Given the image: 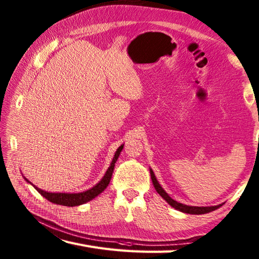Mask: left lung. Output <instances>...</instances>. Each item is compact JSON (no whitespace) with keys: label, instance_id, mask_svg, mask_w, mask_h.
<instances>
[{"label":"left lung","instance_id":"left-lung-1","mask_svg":"<svg viewBox=\"0 0 259 259\" xmlns=\"http://www.w3.org/2000/svg\"><path fill=\"white\" fill-rule=\"evenodd\" d=\"M150 175H151L152 184H153V186H155V188H156L158 194L160 195L163 199L169 203L170 206H172L174 208L178 209L179 211H183L186 213H191V214H201V213H207V212H210L212 210H216L217 208L222 206V205H218V206H211V207H195V206H187V205H184V203H180L178 201L174 200L171 197H169L167 192L162 189V187L159 185V183L156 179V176H155V174H153L151 169H150Z\"/></svg>","mask_w":259,"mask_h":259}]
</instances>
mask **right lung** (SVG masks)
<instances>
[{"label": "right lung", "instance_id": "right-lung-1", "mask_svg": "<svg viewBox=\"0 0 259 259\" xmlns=\"http://www.w3.org/2000/svg\"><path fill=\"white\" fill-rule=\"evenodd\" d=\"M122 149H123V145H121L118 148V150L115 151L113 160H112L111 164H110V167L108 168L106 175H104V177L101 179V181H99V184H97L95 187H92V188L89 190L83 191V192H79V194H64V192H48V191L37 188V187H35V186H34V188L38 191V194H41L43 197L46 198V199H48L49 201H51L53 203H57V205L73 207V206L82 205V203H85L88 201L92 200L93 198H96L99 194H101V192L107 188L109 183H110V180H111V177H112L114 163H115V161H117V159L119 158L120 152ZM24 179L27 181V183H30V181L26 178H24Z\"/></svg>", "mask_w": 259, "mask_h": 259}]
</instances>
